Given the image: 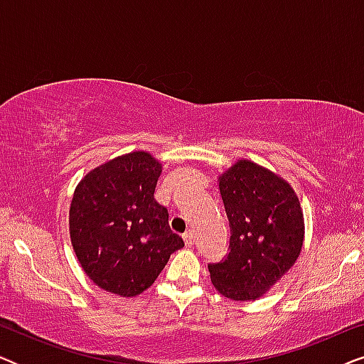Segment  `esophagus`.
I'll use <instances>...</instances> for the list:
<instances>
[{
	"mask_svg": "<svg viewBox=\"0 0 364 364\" xmlns=\"http://www.w3.org/2000/svg\"><path fill=\"white\" fill-rule=\"evenodd\" d=\"M182 238H183V242H186L187 247H192V243H193V233H192V230H188V232L183 233Z\"/></svg>",
	"mask_w": 364,
	"mask_h": 364,
	"instance_id": "esophagus-1",
	"label": "esophagus"
}]
</instances>
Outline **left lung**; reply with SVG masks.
<instances>
[{"label": "left lung", "mask_w": 364, "mask_h": 364, "mask_svg": "<svg viewBox=\"0 0 364 364\" xmlns=\"http://www.w3.org/2000/svg\"><path fill=\"white\" fill-rule=\"evenodd\" d=\"M230 225L225 258L208 263L220 295L235 301L263 296L300 257L305 222L287 181L252 161H238L218 177Z\"/></svg>", "instance_id": "left-lung-1"}]
</instances>
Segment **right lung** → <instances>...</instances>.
Instances as JSON below:
<instances>
[{
    "label": "right lung",
    "mask_w": 364,
    "mask_h": 364,
    "mask_svg": "<svg viewBox=\"0 0 364 364\" xmlns=\"http://www.w3.org/2000/svg\"><path fill=\"white\" fill-rule=\"evenodd\" d=\"M162 164L124 154L92 168L74 191L69 235L86 275L102 290L136 296L156 282L183 240L154 198Z\"/></svg>",
    "instance_id": "1"
}]
</instances>
